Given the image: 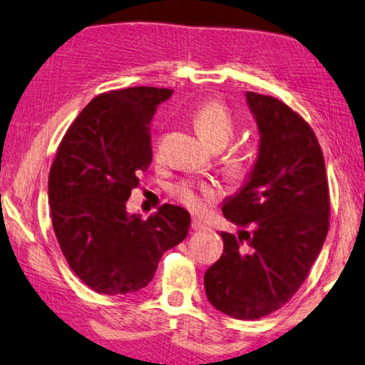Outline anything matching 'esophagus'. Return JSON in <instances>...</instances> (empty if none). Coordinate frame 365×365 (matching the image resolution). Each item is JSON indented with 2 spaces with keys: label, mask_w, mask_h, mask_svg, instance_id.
<instances>
[{
  "label": "esophagus",
  "mask_w": 365,
  "mask_h": 365,
  "mask_svg": "<svg viewBox=\"0 0 365 365\" xmlns=\"http://www.w3.org/2000/svg\"><path fill=\"white\" fill-rule=\"evenodd\" d=\"M192 229L193 230H203L206 227H205V224L200 221V219H193V221H192Z\"/></svg>",
  "instance_id": "34e87169"
}]
</instances>
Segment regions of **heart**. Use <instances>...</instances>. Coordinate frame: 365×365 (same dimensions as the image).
<instances>
[{
    "label": "heart",
    "mask_w": 365,
    "mask_h": 365,
    "mask_svg": "<svg viewBox=\"0 0 365 365\" xmlns=\"http://www.w3.org/2000/svg\"><path fill=\"white\" fill-rule=\"evenodd\" d=\"M193 125L196 131L206 143H210L212 148L225 146L230 141V138L235 133V120L229 107L222 101L211 99L201 103L192 115ZM230 170L234 173H240L245 169L244 158L239 154L230 155ZM172 195L188 206L190 210H203V207L217 198L219 190L216 185L201 182V180H187L178 182L172 188Z\"/></svg>",
    "instance_id": "obj_1"
}]
</instances>
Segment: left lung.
Masks as SVG:
<instances>
[{
  "label": "left lung",
  "mask_w": 365,
  "mask_h": 365,
  "mask_svg": "<svg viewBox=\"0 0 365 365\" xmlns=\"http://www.w3.org/2000/svg\"><path fill=\"white\" fill-rule=\"evenodd\" d=\"M259 153L250 180L222 214L239 235L221 232L224 252L205 273L207 300L237 320L279 310L299 291L329 227L325 160L314 130L276 97L247 92Z\"/></svg>",
  "instance_id": "8db88e82"
}]
</instances>
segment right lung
I'll return each mask as SVG.
<instances>
[{
  "label": "right lung",
  "instance_id": "add662e5",
  "mask_svg": "<svg viewBox=\"0 0 365 365\" xmlns=\"http://www.w3.org/2000/svg\"><path fill=\"white\" fill-rule=\"evenodd\" d=\"M172 89L108 91L92 99L58 146L48 203L58 244L76 276L107 296L146 287L162 253L187 237L190 212L162 205L126 214L131 190L151 164V121Z\"/></svg>",
  "mask_w": 365,
  "mask_h": 365
}]
</instances>
